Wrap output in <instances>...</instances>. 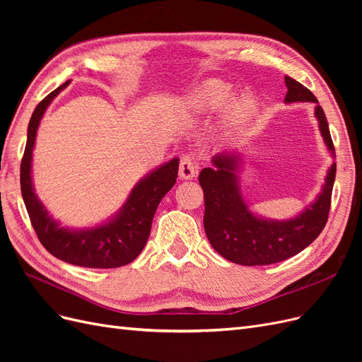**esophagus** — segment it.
<instances>
[{"mask_svg": "<svg viewBox=\"0 0 362 362\" xmlns=\"http://www.w3.org/2000/svg\"><path fill=\"white\" fill-rule=\"evenodd\" d=\"M198 163H196L194 157L187 154L184 156L180 161V178L181 180H192L196 173H198Z\"/></svg>", "mask_w": 362, "mask_h": 362, "instance_id": "esophagus-1", "label": "esophagus"}]
</instances>
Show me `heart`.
<instances>
[{"instance_id": "heart-1", "label": "heart", "mask_w": 362, "mask_h": 362, "mask_svg": "<svg viewBox=\"0 0 362 362\" xmlns=\"http://www.w3.org/2000/svg\"><path fill=\"white\" fill-rule=\"evenodd\" d=\"M233 98L231 86L221 80H208L190 93L187 98V107L196 115H213L226 105ZM257 112V101L246 95L237 100L229 110V116L234 125H245Z\"/></svg>"}]
</instances>
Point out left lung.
<instances>
[{
    "instance_id": "8db88e82",
    "label": "left lung",
    "mask_w": 362,
    "mask_h": 362,
    "mask_svg": "<svg viewBox=\"0 0 362 362\" xmlns=\"http://www.w3.org/2000/svg\"><path fill=\"white\" fill-rule=\"evenodd\" d=\"M286 103H315L325 144L334 156V144L323 108L303 84L286 75ZM240 158L225 152L213 158L214 169L205 168L199 173L204 190V228L211 246L223 258L242 266H267L299 254L319 237L327 222L337 164L327 170L322 193L305 211L288 221H267L252 214L240 194L237 168Z\"/></svg>"
}]
</instances>
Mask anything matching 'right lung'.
<instances>
[{"label":"right lung","instance_id":"right-lung-1","mask_svg":"<svg viewBox=\"0 0 362 362\" xmlns=\"http://www.w3.org/2000/svg\"><path fill=\"white\" fill-rule=\"evenodd\" d=\"M63 83L37 104L31 115L27 145L21 161V192L37 238L51 255L74 266L90 269H115L136 259L144 250L151 233L160 201L177 182L178 158L163 164L148 177L140 180L129 193L125 205L110 222L90 229H69L60 226L37 199L31 182V156L36 133L47 107L60 90Z\"/></svg>","mask_w":362,"mask_h":362}]
</instances>
